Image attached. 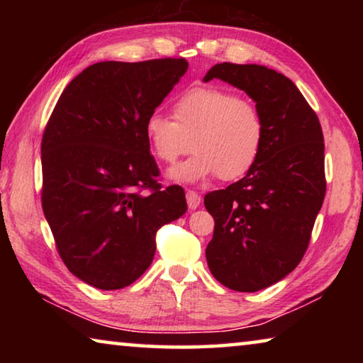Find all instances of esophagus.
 Instances as JSON below:
<instances>
[{"label":"esophagus","instance_id":"1","mask_svg":"<svg viewBox=\"0 0 363 363\" xmlns=\"http://www.w3.org/2000/svg\"><path fill=\"white\" fill-rule=\"evenodd\" d=\"M186 199H187L189 210H195V208H199L201 203V196L196 192H194V190H189L186 194Z\"/></svg>","mask_w":363,"mask_h":363}]
</instances>
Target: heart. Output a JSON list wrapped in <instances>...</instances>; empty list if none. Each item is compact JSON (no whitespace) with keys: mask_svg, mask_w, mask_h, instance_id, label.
Masks as SVG:
<instances>
[{"mask_svg":"<svg viewBox=\"0 0 363 363\" xmlns=\"http://www.w3.org/2000/svg\"><path fill=\"white\" fill-rule=\"evenodd\" d=\"M152 153L160 162L176 163L194 147L195 155L169 171L181 182L219 176L238 179L255 167L264 143V121L253 102L232 91L199 86L173 104V120L152 113L144 125Z\"/></svg>","mask_w":363,"mask_h":363,"instance_id":"b5f03b06","label":"heart"}]
</instances>
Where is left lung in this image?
Listing matches in <instances>:
<instances>
[{"label":"left lung","instance_id":"8db88e82","mask_svg":"<svg viewBox=\"0 0 363 363\" xmlns=\"http://www.w3.org/2000/svg\"><path fill=\"white\" fill-rule=\"evenodd\" d=\"M213 78L245 91L264 121L255 167L205 195L214 218L208 267L224 286L253 293L286 277L309 245L327 189L322 126L296 84L272 69L223 62L203 82Z\"/></svg>","mask_w":363,"mask_h":363}]
</instances>
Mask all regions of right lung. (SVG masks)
Returning <instances> with one entry per match:
<instances>
[{"instance_id": "obj_1", "label": "right lung", "mask_w": 363, "mask_h": 363, "mask_svg": "<svg viewBox=\"0 0 363 363\" xmlns=\"http://www.w3.org/2000/svg\"><path fill=\"white\" fill-rule=\"evenodd\" d=\"M187 67L169 57L97 62L52 110L41 140V205L60 257L84 284L131 285L152 264L157 230L187 210L182 187L157 182L144 133Z\"/></svg>"}]
</instances>
